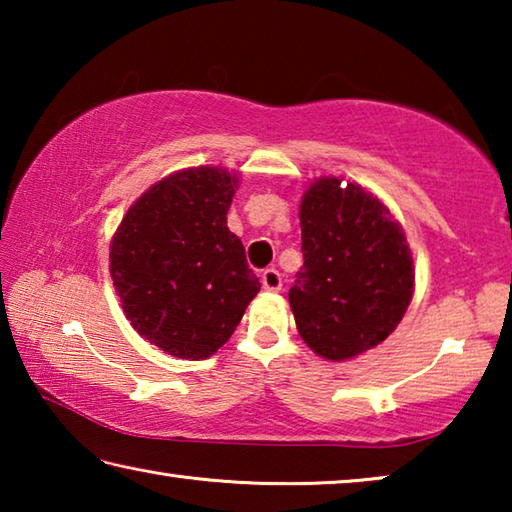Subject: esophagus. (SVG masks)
Returning a JSON list of instances; mask_svg holds the SVG:
<instances>
[{
	"mask_svg": "<svg viewBox=\"0 0 512 512\" xmlns=\"http://www.w3.org/2000/svg\"><path fill=\"white\" fill-rule=\"evenodd\" d=\"M262 287L266 291H280L282 289V275L275 268H266L262 273Z\"/></svg>",
	"mask_w": 512,
	"mask_h": 512,
	"instance_id": "1",
	"label": "esophagus"
}]
</instances>
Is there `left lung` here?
Returning <instances> with one entry per match:
<instances>
[{
    "instance_id": "left-lung-1",
    "label": "left lung",
    "mask_w": 512,
    "mask_h": 512,
    "mask_svg": "<svg viewBox=\"0 0 512 512\" xmlns=\"http://www.w3.org/2000/svg\"><path fill=\"white\" fill-rule=\"evenodd\" d=\"M305 264L289 291L302 341L327 361H348L384 343L415 289L402 223L370 189L320 176L300 201Z\"/></svg>"
}]
</instances>
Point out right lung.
<instances>
[{"mask_svg": "<svg viewBox=\"0 0 512 512\" xmlns=\"http://www.w3.org/2000/svg\"><path fill=\"white\" fill-rule=\"evenodd\" d=\"M239 176L189 167L151 185L110 241V277L144 341L176 359H207L235 332L259 280L228 230Z\"/></svg>", "mask_w": 512, "mask_h": 512, "instance_id": "obj_1", "label": "right lung"}]
</instances>
